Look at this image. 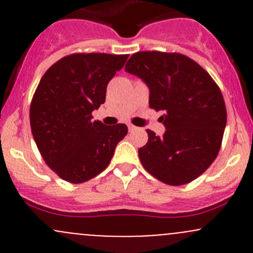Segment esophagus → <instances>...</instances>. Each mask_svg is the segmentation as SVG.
<instances>
[{
  "mask_svg": "<svg viewBox=\"0 0 253 253\" xmlns=\"http://www.w3.org/2000/svg\"><path fill=\"white\" fill-rule=\"evenodd\" d=\"M134 129H136V126H133V125H128V131L129 132L134 131Z\"/></svg>",
  "mask_w": 253,
  "mask_h": 253,
  "instance_id": "1",
  "label": "esophagus"
}]
</instances>
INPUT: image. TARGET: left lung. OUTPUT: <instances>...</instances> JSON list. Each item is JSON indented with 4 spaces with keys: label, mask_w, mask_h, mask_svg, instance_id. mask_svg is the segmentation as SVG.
<instances>
[{
    "label": "left lung",
    "mask_w": 253,
    "mask_h": 253,
    "mask_svg": "<svg viewBox=\"0 0 253 253\" xmlns=\"http://www.w3.org/2000/svg\"><path fill=\"white\" fill-rule=\"evenodd\" d=\"M125 70L147 83L149 108L164 112V136L147 129V144L138 149L143 168L167 185L196 180L215 160L223 141L226 108L218 84L178 52L139 51Z\"/></svg>",
    "instance_id": "8db88e82"
}]
</instances>
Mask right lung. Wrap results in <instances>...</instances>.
I'll list each match as a JSON object with an SVG mask.
<instances>
[{"label": "right lung", "instance_id": "right-lung-1", "mask_svg": "<svg viewBox=\"0 0 253 253\" xmlns=\"http://www.w3.org/2000/svg\"><path fill=\"white\" fill-rule=\"evenodd\" d=\"M127 58L72 53L40 79L30 104V127L44 162L62 180L82 183L104 171L128 132L125 124L105 126L91 116L105 103L106 86Z\"/></svg>", "mask_w": 253, "mask_h": 253}]
</instances>
